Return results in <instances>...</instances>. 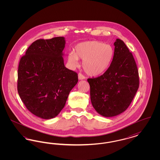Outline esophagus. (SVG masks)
<instances>
[{
    "mask_svg": "<svg viewBox=\"0 0 160 160\" xmlns=\"http://www.w3.org/2000/svg\"><path fill=\"white\" fill-rule=\"evenodd\" d=\"M78 80H84L86 78V77L84 76L83 74H82L81 73H79L78 75Z\"/></svg>",
    "mask_w": 160,
    "mask_h": 160,
    "instance_id": "1",
    "label": "esophagus"
}]
</instances>
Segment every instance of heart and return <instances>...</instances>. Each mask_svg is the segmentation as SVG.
<instances>
[{
    "instance_id": "b5f03b06",
    "label": "heart",
    "mask_w": 160,
    "mask_h": 160,
    "mask_svg": "<svg viewBox=\"0 0 160 160\" xmlns=\"http://www.w3.org/2000/svg\"><path fill=\"white\" fill-rule=\"evenodd\" d=\"M114 54L112 46L98 41H88L77 44L74 52L69 53L68 60L72 67L78 65V59L83 60L85 72L96 77L104 74L109 68Z\"/></svg>"
}]
</instances>
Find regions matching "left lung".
Returning <instances> with one entry per match:
<instances>
[{
  "mask_svg": "<svg viewBox=\"0 0 160 160\" xmlns=\"http://www.w3.org/2000/svg\"><path fill=\"white\" fill-rule=\"evenodd\" d=\"M114 46V57L109 68L102 76L88 79L92 104L104 117H113L125 111L139 86L132 54L120 39H116Z\"/></svg>",
  "mask_w": 160,
  "mask_h": 160,
  "instance_id": "1",
  "label": "left lung"
}]
</instances>
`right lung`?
Returning <instances> with one entry per match:
<instances>
[{
  "mask_svg": "<svg viewBox=\"0 0 160 160\" xmlns=\"http://www.w3.org/2000/svg\"><path fill=\"white\" fill-rule=\"evenodd\" d=\"M65 38L40 39L22 57L18 69L17 90L32 114L44 119L58 116L69 93L78 82L76 72L64 65Z\"/></svg>",
  "mask_w": 160,
  "mask_h": 160,
  "instance_id": "1",
  "label": "right lung"
}]
</instances>
